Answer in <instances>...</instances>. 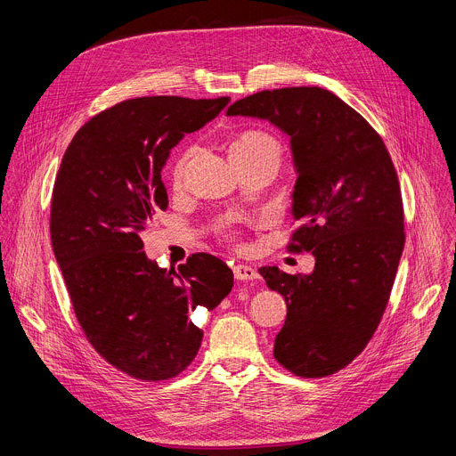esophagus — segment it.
Masks as SVG:
<instances>
[{"label":"esophagus","instance_id":"esophagus-1","mask_svg":"<svg viewBox=\"0 0 456 456\" xmlns=\"http://www.w3.org/2000/svg\"><path fill=\"white\" fill-rule=\"evenodd\" d=\"M232 273H234V278H236L238 281L257 280V273H256V269H252V267H248V265H236V267L232 269Z\"/></svg>","mask_w":456,"mask_h":456}]
</instances>
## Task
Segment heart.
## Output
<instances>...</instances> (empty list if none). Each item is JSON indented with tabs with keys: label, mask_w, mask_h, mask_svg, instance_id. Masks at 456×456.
Listing matches in <instances>:
<instances>
[{
	"label": "heart",
	"mask_w": 456,
	"mask_h": 456,
	"mask_svg": "<svg viewBox=\"0 0 456 456\" xmlns=\"http://www.w3.org/2000/svg\"><path fill=\"white\" fill-rule=\"evenodd\" d=\"M197 153L194 148L185 150L173 167V183L180 185L185 175V169L191 159ZM231 159L236 166H243L257 160H281V144L280 141L265 132V129H245L238 134L231 142Z\"/></svg>",
	"instance_id": "obj_1"
}]
</instances>
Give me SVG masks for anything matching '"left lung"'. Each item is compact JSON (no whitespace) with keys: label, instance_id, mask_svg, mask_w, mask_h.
Listing matches in <instances>:
<instances>
[{"label":"left lung","instance_id":"obj_1","mask_svg":"<svg viewBox=\"0 0 456 456\" xmlns=\"http://www.w3.org/2000/svg\"><path fill=\"white\" fill-rule=\"evenodd\" d=\"M227 115L267 118L290 137L297 180L289 250L312 252L314 273L262 267L287 301L276 361L317 379L348 366L386 310L404 248V209L395 166L368 120L319 86L264 90Z\"/></svg>","mask_w":456,"mask_h":456}]
</instances>
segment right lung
<instances>
[{
    "mask_svg": "<svg viewBox=\"0 0 456 456\" xmlns=\"http://www.w3.org/2000/svg\"><path fill=\"white\" fill-rule=\"evenodd\" d=\"M229 97L122 101L92 117L55 176L50 238L76 317L95 352L148 382L183 371L204 330L192 314L213 310L234 285L220 257L197 252L160 269L141 232L167 208L162 167L185 134L213 120Z\"/></svg>",
    "mask_w": 456,
    "mask_h": 456,
    "instance_id": "add662e5",
    "label": "right lung"
}]
</instances>
